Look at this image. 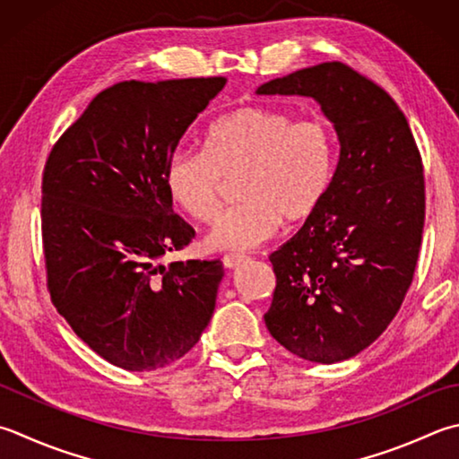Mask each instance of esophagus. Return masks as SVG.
<instances>
[{
  "mask_svg": "<svg viewBox=\"0 0 459 459\" xmlns=\"http://www.w3.org/2000/svg\"><path fill=\"white\" fill-rule=\"evenodd\" d=\"M246 255H241V254H228V255H223L221 257V262H223V267H228V270H233V267H238V265H241L246 262Z\"/></svg>",
  "mask_w": 459,
  "mask_h": 459,
  "instance_id": "obj_1",
  "label": "esophagus"
}]
</instances>
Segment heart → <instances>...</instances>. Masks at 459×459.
I'll return each instance as SVG.
<instances>
[{"label":"heart","mask_w":459,"mask_h":459,"mask_svg":"<svg viewBox=\"0 0 459 459\" xmlns=\"http://www.w3.org/2000/svg\"><path fill=\"white\" fill-rule=\"evenodd\" d=\"M204 152L176 150L163 168L169 200L187 218L210 223L220 212L221 179H238L241 202L221 215L205 246L244 252L262 246L281 220H309L333 186L337 135L319 117L293 119L278 108H231L204 129Z\"/></svg>","instance_id":"obj_1"}]
</instances>
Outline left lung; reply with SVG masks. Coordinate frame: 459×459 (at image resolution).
I'll use <instances>...</instances> for the list:
<instances>
[{
    "instance_id": "obj_1",
    "label": "left lung",
    "mask_w": 459,
    "mask_h": 459,
    "mask_svg": "<svg viewBox=\"0 0 459 459\" xmlns=\"http://www.w3.org/2000/svg\"><path fill=\"white\" fill-rule=\"evenodd\" d=\"M257 93L314 98L342 145L325 202L270 255L265 325L293 356L350 359L384 333L411 285L426 221L420 150L392 95L342 62L299 69Z\"/></svg>"
}]
</instances>
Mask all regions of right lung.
Here are the masks:
<instances>
[{
    "label": "right lung",
    "instance_id": "obj_1",
    "mask_svg": "<svg viewBox=\"0 0 459 459\" xmlns=\"http://www.w3.org/2000/svg\"><path fill=\"white\" fill-rule=\"evenodd\" d=\"M226 77L122 82L95 95L51 148L41 179L48 290L109 364L153 371L194 348L223 278L220 259H158L195 231L174 213L163 168Z\"/></svg>",
    "mask_w": 459,
    "mask_h": 459
}]
</instances>
